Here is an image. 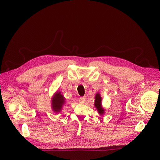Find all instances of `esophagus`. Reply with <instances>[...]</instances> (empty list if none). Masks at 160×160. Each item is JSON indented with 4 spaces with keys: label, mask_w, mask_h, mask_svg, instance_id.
Returning <instances> with one entry per match:
<instances>
[{
    "label": "esophagus",
    "mask_w": 160,
    "mask_h": 160,
    "mask_svg": "<svg viewBox=\"0 0 160 160\" xmlns=\"http://www.w3.org/2000/svg\"><path fill=\"white\" fill-rule=\"evenodd\" d=\"M79 103H84L85 101H87V98H85V97H82V98H79Z\"/></svg>",
    "instance_id": "obj_1"
}]
</instances>
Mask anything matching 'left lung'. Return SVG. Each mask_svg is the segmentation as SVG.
I'll return each instance as SVG.
<instances>
[{"label":"left lung","mask_w":160,"mask_h":160,"mask_svg":"<svg viewBox=\"0 0 160 160\" xmlns=\"http://www.w3.org/2000/svg\"><path fill=\"white\" fill-rule=\"evenodd\" d=\"M95 108H97V109H98V113L101 115H103L105 112V110L103 108L102 105H101V100H102V99H101V97L99 93H97L95 95Z\"/></svg>","instance_id":"8db88e82"}]
</instances>
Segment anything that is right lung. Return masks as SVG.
Instances as JSON below:
<instances>
[{
    "label": "right lung",
    "mask_w": 160,
    "mask_h": 160,
    "mask_svg": "<svg viewBox=\"0 0 160 160\" xmlns=\"http://www.w3.org/2000/svg\"><path fill=\"white\" fill-rule=\"evenodd\" d=\"M65 103L64 96L61 94V92H57L55 95L52 97L51 100L52 109L55 113L61 112V109Z\"/></svg>",
    "instance_id": "1"
}]
</instances>
